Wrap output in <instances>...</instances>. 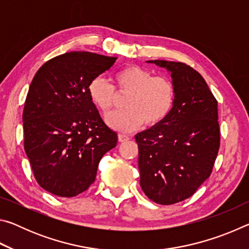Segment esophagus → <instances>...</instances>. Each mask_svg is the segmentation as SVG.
I'll return each instance as SVG.
<instances>
[{"mask_svg": "<svg viewBox=\"0 0 249 249\" xmlns=\"http://www.w3.org/2000/svg\"><path fill=\"white\" fill-rule=\"evenodd\" d=\"M129 137L127 136V135H124V134H119V142H126L128 141Z\"/></svg>", "mask_w": 249, "mask_h": 249, "instance_id": "34e87169", "label": "esophagus"}]
</instances>
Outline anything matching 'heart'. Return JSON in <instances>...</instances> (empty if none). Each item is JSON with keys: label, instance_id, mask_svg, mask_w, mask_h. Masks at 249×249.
Here are the masks:
<instances>
[{"label": "heart", "instance_id": "obj_1", "mask_svg": "<svg viewBox=\"0 0 249 249\" xmlns=\"http://www.w3.org/2000/svg\"><path fill=\"white\" fill-rule=\"evenodd\" d=\"M120 92H129L126 109L107 116V125L120 132H133L142 124L155 126L165 121L176 101V88L169 78L153 75L138 66H127L114 75ZM88 94L101 112L107 114L113 107L116 93L114 87L103 77H95L88 86Z\"/></svg>", "mask_w": 249, "mask_h": 249}]
</instances>
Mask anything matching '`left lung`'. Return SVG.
Returning a JSON list of instances; mask_svg holds the SVG:
<instances>
[{
    "mask_svg": "<svg viewBox=\"0 0 249 249\" xmlns=\"http://www.w3.org/2000/svg\"><path fill=\"white\" fill-rule=\"evenodd\" d=\"M147 62L171 73L176 101L165 121L135 135L141 187L151 201L169 205L190 197L212 172L220 148L217 101L190 66Z\"/></svg>",
    "mask_w": 249,
    "mask_h": 249,
    "instance_id": "8db88e82",
    "label": "left lung"
}]
</instances>
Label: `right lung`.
Listing matches in <instances>:
<instances>
[{"label":"right lung","instance_id":"add662e5","mask_svg":"<svg viewBox=\"0 0 249 249\" xmlns=\"http://www.w3.org/2000/svg\"><path fill=\"white\" fill-rule=\"evenodd\" d=\"M116 57L71 52L40 67L23 112L24 148L35 179L54 196L72 197L94 182L101 158L114 148L108 128L88 94L90 81Z\"/></svg>","mask_w":249,"mask_h":249}]
</instances>
